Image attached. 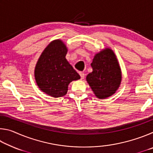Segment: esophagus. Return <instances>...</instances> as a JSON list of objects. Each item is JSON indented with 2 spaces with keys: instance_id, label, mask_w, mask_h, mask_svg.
Returning <instances> with one entry per match:
<instances>
[{
  "instance_id": "34e87169",
  "label": "esophagus",
  "mask_w": 153,
  "mask_h": 153,
  "mask_svg": "<svg viewBox=\"0 0 153 153\" xmlns=\"http://www.w3.org/2000/svg\"><path fill=\"white\" fill-rule=\"evenodd\" d=\"M79 76H80V77H81V79H84V76H85V74L83 73V72H79Z\"/></svg>"
}]
</instances>
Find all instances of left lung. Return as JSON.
<instances>
[{"label": "left lung", "instance_id": "8db88e82", "mask_svg": "<svg viewBox=\"0 0 153 153\" xmlns=\"http://www.w3.org/2000/svg\"><path fill=\"white\" fill-rule=\"evenodd\" d=\"M92 72L86 80L96 97L106 98L118 89L121 81L120 67L113 51L109 48L97 54L91 63Z\"/></svg>", "mask_w": 153, "mask_h": 153}]
</instances>
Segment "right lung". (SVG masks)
<instances>
[{
    "label": "right lung",
    "instance_id": "1",
    "mask_svg": "<svg viewBox=\"0 0 153 153\" xmlns=\"http://www.w3.org/2000/svg\"><path fill=\"white\" fill-rule=\"evenodd\" d=\"M67 49L60 40L47 46L38 59L35 79L42 92L58 98L65 95L69 83L80 79L79 75L65 58Z\"/></svg>",
    "mask_w": 153,
    "mask_h": 153
}]
</instances>
